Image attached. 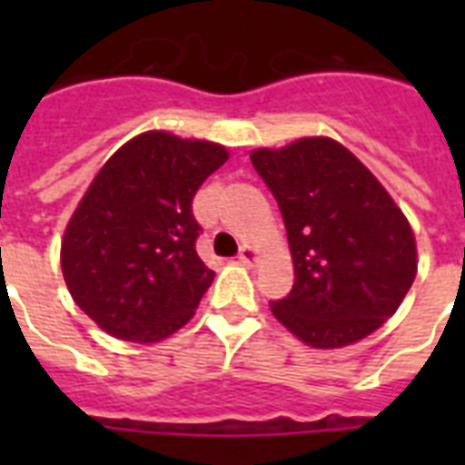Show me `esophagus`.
<instances>
[{
    "instance_id": "obj_1",
    "label": "esophagus",
    "mask_w": 465,
    "mask_h": 465,
    "mask_svg": "<svg viewBox=\"0 0 465 465\" xmlns=\"http://www.w3.org/2000/svg\"><path fill=\"white\" fill-rule=\"evenodd\" d=\"M239 261L243 262V265H253V262L258 261V251H255L251 243H243L239 251Z\"/></svg>"
}]
</instances>
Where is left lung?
<instances>
[{"label":"left lung","instance_id":"8db88e82","mask_svg":"<svg viewBox=\"0 0 465 465\" xmlns=\"http://www.w3.org/2000/svg\"><path fill=\"white\" fill-rule=\"evenodd\" d=\"M275 195L294 287L270 309L311 347H342L389 321L418 272L415 236L381 183L342 144L306 137L251 154Z\"/></svg>","mask_w":465,"mask_h":465}]
</instances>
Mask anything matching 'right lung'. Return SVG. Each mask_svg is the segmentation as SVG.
<instances>
[{
  "instance_id": "1",
  "label": "right lung",
  "mask_w": 465,
  "mask_h": 465,
  "mask_svg": "<svg viewBox=\"0 0 465 465\" xmlns=\"http://www.w3.org/2000/svg\"><path fill=\"white\" fill-rule=\"evenodd\" d=\"M226 159L212 142L144 133L98 171L64 232L62 275L105 332L156 342L193 318L214 280L193 197Z\"/></svg>"
}]
</instances>
